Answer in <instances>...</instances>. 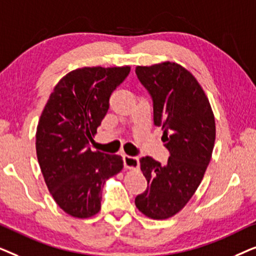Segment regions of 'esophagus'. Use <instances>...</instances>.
I'll use <instances>...</instances> for the list:
<instances>
[{
	"instance_id": "obj_1",
	"label": "esophagus",
	"mask_w": 256,
	"mask_h": 256,
	"mask_svg": "<svg viewBox=\"0 0 256 256\" xmlns=\"http://www.w3.org/2000/svg\"><path fill=\"white\" fill-rule=\"evenodd\" d=\"M124 163L126 169H138L140 166V160L136 156H124Z\"/></svg>"
}]
</instances>
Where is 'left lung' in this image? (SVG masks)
<instances>
[{
    "label": "left lung",
    "mask_w": 256,
    "mask_h": 256,
    "mask_svg": "<svg viewBox=\"0 0 256 256\" xmlns=\"http://www.w3.org/2000/svg\"><path fill=\"white\" fill-rule=\"evenodd\" d=\"M135 72L152 98L154 124L164 130L170 152L164 166L149 156L140 160L148 188L135 205L148 218L163 220L180 212L202 183L214 146V115L200 84L177 62L138 66Z\"/></svg>",
    "instance_id": "1"
}]
</instances>
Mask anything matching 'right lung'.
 <instances>
[{"mask_svg": "<svg viewBox=\"0 0 256 256\" xmlns=\"http://www.w3.org/2000/svg\"><path fill=\"white\" fill-rule=\"evenodd\" d=\"M129 72L130 66L76 68L59 80L42 112L38 163L54 202L74 218L100 211L104 183L124 168L121 156L92 152L88 144L107 114L110 94Z\"/></svg>", "mask_w": 256, "mask_h": 256, "instance_id": "add662e5", "label": "right lung"}]
</instances>
